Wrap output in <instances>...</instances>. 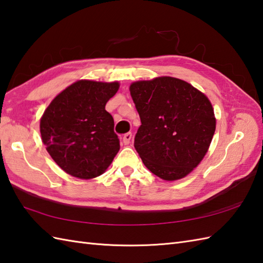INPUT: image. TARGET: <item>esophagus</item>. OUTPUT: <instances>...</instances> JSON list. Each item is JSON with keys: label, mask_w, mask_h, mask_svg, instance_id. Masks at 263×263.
Masks as SVG:
<instances>
[{"label": "esophagus", "mask_w": 263, "mask_h": 263, "mask_svg": "<svg viewBox=\"0 0 263 263\" xmlns=\"http://www.w3.org/2000/svg\"><path fill=\"white\" fill-rule=\"evenodd\" d=\"M131 140H132V133L131 132H128V133H126V135L123 136V143H124V144H128L131 142Z\"/></svg>", "instance_id": "34e87169"}]
</instances>
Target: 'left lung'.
I'll return each mask as SVG.
<instances>
[{"label":"left lung","instance_id":"1","mask_svg":"<svg viewBox=\"0 0 263 263\" xmlns=\"http://www.w3.org/2000/svg\"><path fill=\"white\" fill-rule=\"evenodd\" d=\"M130 92L141 120L135 148L143 164L165 181L186 176L203 159L216 130L209 99L172 77L133 82Z\"/></svg>","mask_w":263,"mask_h":263}]
</instances>
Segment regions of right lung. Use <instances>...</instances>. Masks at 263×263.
Returning a JSON list of instances; mask_svg holds the SVG:
<instances>
[{
  "mask_svg": "<svg viewBox=\"0 0 263 263\" xmlns=\"http://www.w3.org/2000/svg\"><path fill=\"white\" fill-rule=\"evenodd\" d=\"M119 87V82L77 81L44 111L42 140L65 173L83 180L97 177L119 153L113 116L105 109Z\"/></svg>",
  "mask_w": 263,
  "mask_h": 263,
  "instance_id": "right-lung-1",
  "label": "right lung"
}]
</instances>
